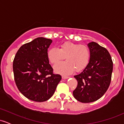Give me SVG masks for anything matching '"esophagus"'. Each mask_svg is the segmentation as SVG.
<instances>
[{
  "mask_svg": "<svg viewBox=\"0 0 124 124\" xmlns=\"http://www.w3.org/2000/svg\"><path fill=\"white\" fill-rule=\"evenodd\" d=\"M62 79H68V78H69V76H62Z\"/></svg>",
  "mask_w": 124,
  "mask_h": 124,
  "instance_id": "1",
  "label": "esophagus"
}]
</instances>
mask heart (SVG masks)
I'll return each mask as SVG.
<instances>
[{"label":"heart","instance_id":"1","mask_svg":"<svg viewBox=\"0 0 124 124\" xmlns=\"http://www.w3.org/2000/svg\"><path fill=\"white\" fill-rule=\"evenodd\" d=\"M47 57L53 65L65 57L66 61L55 65L54 70L61 75H69L74 70L81 72L87 66L90 59V51L86 45L66 42L61 44L58 48L53 47L48 49Z\"/></svg>","mask_w":124,"mask_h":124}]
</instances>
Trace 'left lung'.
Wrapping results in <instances>:
<instances>
[{"label": "left lung", "instance_id": "1", "mask_svg": "<svg viewBox=\"0 0 124 124\" xmlns=\"http://www.w3.org/2000/svg\"><path fill=\"white\" fill-rule=\"evenodd\" d=\"M90 59L87 66L74 78L78 86L73 92L74 97L81 103L95 101L104 94L111 80L113 62L106 48L95 42L88 44Z\"/></svg>", "mask_w": 124, "mask_h": 124}]
</instances>
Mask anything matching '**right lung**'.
Masks as SVG:
<instances>
[{"label": "right lung", "instance_id": "1", "mask_svg": "<svg viewBox=\"0 0 124 124\" xmlns=\"http://www.w3.org/2000/svg\"><path fill=\"white\" fill-rule=\"evenodd\" d=\"M50 39L38 37L18 49L13 63L18 90L25 97L43 102L53 96L62 77L53 73L47 57Z\"/></svg>", "mask_w": 124, "mask_h": 124}]
</instances>
